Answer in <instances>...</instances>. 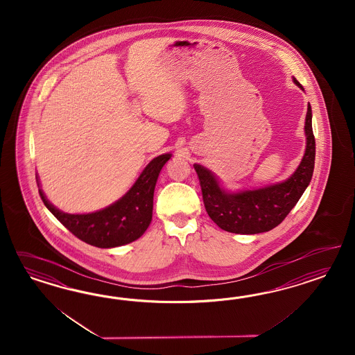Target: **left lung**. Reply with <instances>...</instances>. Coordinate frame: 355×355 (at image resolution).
Instances as JSON below:
<instances>
[{
  "instance_id": "left-lung-1",
  "label": "left lung",
  "mask_w": 355,
  "mask_h": 355,
  "mask_svg": "<svg viewBox=\"0 0 355 355\" xmlns=\"http://www.w3.org/2000/svg\"><path fill=\"white\" fill-rule=\"evenodd\" d=\"M294 83L301 87L294 78ZM303 89V88H302ZM306 152L300 166L285 182L258 190L227 193L218 186L215 175L195 164L205 211L216 225L236 234H258L279 225L289 215L311 181L315 166V137L312 132L311 105L306 114Z\"/></svg>"
}]
</instances>
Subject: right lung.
<instances>
[{
  "instance_id": "obj_1",
  "label": "right lung",
  "mask_w": 355,
  "mask_h": 355,
  "mask_svg": "<svg viewBox=\"0 0 355 355\" xmlns=\"http://www.w3.org/2000/svg\"><path fill=\"white\" fill-rule=\"evenodd\" d=\"M171 153L157 156L146 166L139 178L119 202L87 215H69L51 205L42 190L45 207L76 238L91 246L110 248L134 242L147 230L152 220L153 191L157 177Z\"/></svg>"
}]
</instances>
